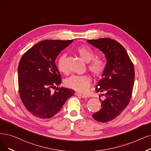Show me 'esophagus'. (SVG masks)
<instances>
[{
    "label": "esophagus",
    "instance_id": "obj_1",
    "mask_svg": "<svg viewBox=\"0 0 151 151\" xmlns=\"http://www.w3.org/2000/svg\"><path fill=\"white\" fill-rule=\"evenodd\" d=\"M75 94L76 96H80V97H82V98H86V97H87V96H86V95L81 94V93H77V92H76V93H75Z\"/></svg>",
    "mask_w": 151,
    "mask_h": 151
}]
</instances>
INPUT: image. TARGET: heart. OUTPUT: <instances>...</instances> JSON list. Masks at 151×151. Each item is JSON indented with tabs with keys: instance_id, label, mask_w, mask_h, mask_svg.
<instances>
[{
	"instance_id": "heart-1",
	"label": "heart",
	"mask_w": 151,
	"mask_h": 151,
	"mask_svg": "<svg viewBox=\"0 0 151 151\" xmlns=\"http://www.w3.org/2000/svg\"><path fill=\"white\" fill-rule=\"evenodd\" d=\"M76 53L86 62H89L88 68L89 71L96 78H101L106 69L104 60L100 58H95V53L87 46H79L76 49ZM66 54H62L57 60V68L61 73H67L65 66ZM91 84V78L89 75H73L64 81L65 86L79 93H85L89 88Z\"/></svg>"
}]
</instances>
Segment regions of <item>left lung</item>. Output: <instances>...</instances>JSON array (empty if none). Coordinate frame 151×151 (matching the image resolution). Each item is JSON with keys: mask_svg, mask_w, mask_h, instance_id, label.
<instances>
[{"mask_svg": "<svg viewBox=\"0 0 151 151\" xmlns=\"http://www.w3.org/2000/svg\"><path fill=\"white\" fill-rule=\"evenodd\" d=\"M101 50L107 58L103 78L98 82L96 92L104 93L101 109L93 115L95 120L107 122L119 116L126 109L132 96L134 80V65L119 42L110 38L88 40Z\"/></svg>", "mask_w": 151, "mask_h": 151, "instance_id": "left-lung-1", "label": "left lung"}]
</instances>
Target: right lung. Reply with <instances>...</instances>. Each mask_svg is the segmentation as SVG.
I'll list each match as a JSON object with an SVG mask.
<instances>
[{"instance_id":"obj_1","label":"right lung","mask_w":151,"mask_h":151,"mask_svg":"<svg viewBox=\"0 0 151 151\" xmlns=\"http://www.w3.org/2000/svg\"><path fill=\"white\" fill-rule=\"evenodd\" d=\"M72 40H44L33 45L18 64V92L25 107L34 115L50 119L62 108L75 91L60 88L61 76L55 60ZM57 87H56V86ZM56 88L54 93L50 89Z\"/></svg>"}]
</instances>
